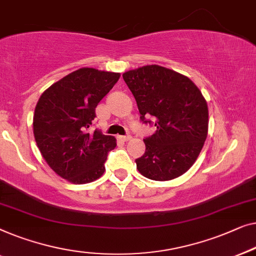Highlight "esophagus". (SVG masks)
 <instances>
[{
  "mask_svg": "<svg viewBox=\"0 0 256 256\" xmlns=\"http://www.w3.org/2000/svg\"><path fill=\"white\" fill-rule=\"evenodd\" d=\"M122 142H128V140H131V136H118Z\"/></svg>",
  "mask_w": 256,
  "mask_h": 256,
  "instance_id": "obj_1",
  "label": "esophagus"
}]
</instances>
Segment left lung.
Segmentation results:
<instances>
[{
    "label": "left lung",
    "instance_id": "left-lung-1",
    "mask_svg": "<svg viewBox=\"0 0 256 256\" xmlns=\"http://www.w3.org/2000/svg\"><path fill=\"white\" fill-rule=\"evenodd\" d=\"M144 123L152 116L156 131L144 139L146 150L136 160L142 175L169 181L188 172L208 136V110L204 96L189 78L159 64L125 72Z\"/></svg>",
    "mask_w": 256,
    "mask_h": 256
}]
</instances>
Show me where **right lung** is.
I'll return each mask as SVG.
<instances>
[{"label": "right lung", "mask_w": 256, "mask_h": 256, "mask_svg": "<svg viewBox=\"0 0 256 256\" xmlns=\"http://www.w3.org/2000/svg\"><path fill=\"white\" fill-rule=\"evenodd\" d=\"M120 78V73L84 67L42 94L34 109V134L42 158L60 178L84 184L103 175L116 138L98 130L90 134L87 128L96 117L97 104Z\"/></svg>", "instance_id": "right-lung-1"}]
</instances>
